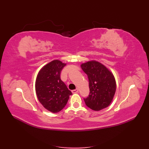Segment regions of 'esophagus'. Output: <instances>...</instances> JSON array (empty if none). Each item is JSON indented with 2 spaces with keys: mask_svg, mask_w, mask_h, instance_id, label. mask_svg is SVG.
Listing matches in <instances>:
<instances>
[{
  "mask_svg": "<svg viewBox=\"0 0 149 149\" xmlns=\"http://www.w3.org/2000/svg\"><path fill=\"white\" fill-rule=\"evenodd\" d=\"M78 91H79L78 89L76 88V89L73 90V91H72V93H78Z\"/></svg>",
  "mask_w": 149,
  "mask_h": 149,
  "instance_id": "obj_1",
  "label": "esophagus"
}]
</instances>
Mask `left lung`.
Returning a JSON list of instances; mask_svg holds the SVG:
<instances>
[{"mask_svg": "<svg viewBox=\"0 0 149 149\" xmlns=\"http://www.w3.org/2000/svg\"><path fill=\"white\" fill-rule=\"evenodd\" d=\"M88 75L89 94L84 101L90 109L100 111L109 106L116 89L115 78L111 72L100 63L88 61L81 65Z\"/></svg>", "mask_w": 149, "mask_h": 149, "instance_id": "obj_1", "label": "left lung"}]
</instances>
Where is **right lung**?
Masks as SVG:
<instances>
[{"mask_svg":"<svg viewBox=\"0 0 149 149\" xmlns=\"http://www.w3.org/2000/svg\"><path fill=\"white\" fill-rule=\"evenodd\" d=\"M66 66L60 60H53L43 66L37 75L36 93L43 106L53 113L61 111L72 94L60 78L61 71Z\"/></svg>","mask_w":149,"mask_h":149,"instance_id":"add662e5","label":"right lung"}]
</instances>
